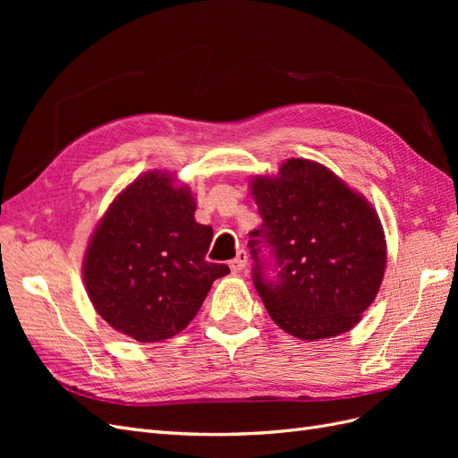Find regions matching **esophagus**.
Segmentation results:
<instances>
[{"label": "esophagus", "mask_w": 458, "mask_h": 458, "mask_svg": "<svg viewBox=\"0 0 458 458\" xmlns=\"http://www.w3.org/2000/svg\"><path fill=\"white\" fill-rule=\"evenodd\" d=\"M248 266V254L244 250H239L237 256H234L231 261H229V267L233 273H242Z\"/></svg>", "instance_id": "obj_1"}]
</instances>
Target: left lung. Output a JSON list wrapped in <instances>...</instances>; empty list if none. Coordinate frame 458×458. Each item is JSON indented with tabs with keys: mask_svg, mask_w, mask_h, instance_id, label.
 Segmentation results:
<instances>
[{
	"mask_svg": "<svg viewBox=\"0 0 458 458\" xmlns=\"http://www.w3.org/2000/svg\"><path fill=\"white\" fill-rule=\"evenodd\" d=\"M252 197L261 216L248 241L252 281L273 321L310 342L353 328L386 269L372 206L325 165L303 158L286 160L279 177H256Z\"/></svg>",
	"mask_w": 458,
	"mask_h": 458,
	"instance_id": "left-lung-1",
	"label": "left lung"
}]
</instances>
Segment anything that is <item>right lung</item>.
<instances>
[{
	"mask_svg": "<svg viewBox=\"0 0 458 458\" xmlns=\"http://www.w3.org/2000/svg\"><path fill=\"white\" fill-rule=\"evenodd\" d=\"M195 208L187 187L155 170L123 189L97 225L84 281L97 313L122 335L147 344L175 336L229 273L206 261L214 231L197 224Z\"/></svg>",
	"mask_w": 458,
	"mask_h": 458,
	"instance_id": "obj_1",
	"label": "right lung"
}]
</instances>
